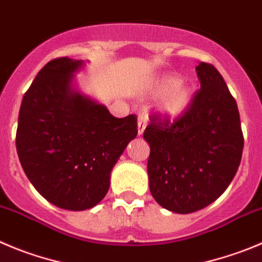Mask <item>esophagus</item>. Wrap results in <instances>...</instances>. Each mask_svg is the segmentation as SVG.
<instances>
[{"label":"esophagus","instance_id":"1","mask_svg":"<svg viewBox=\"0 0 262 262\" xmlns=\"http://www.w3.org/2000/svg\"><path fill=\"white\" fill-rule=\"evenodd\" d=\"M146 121H148V118H146L145 116H139L138 118V135H143L144 131H145V127H146Z\"/></svg>","mask_w":262,"mask_h":262}]
</instances>
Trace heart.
I'll return each instance as SVG.
<instances>
[{
    "label": "heart",
    "instance_id": "b5f03b06",
    "mask_svg": "<svg viewBox=\"0 0 262 262\" xmlns=\"http://www.w3.org/2000/svg\"><path fill=\"white\" fill-rule=\"evenodd\" d=\"M149 95H159L157 111L167 118L176 119L189 109L193 99L191 89L181 82L180 77L172 73H164L156 77L145 86Z\"/></svg>",
    "mask_w": 262,
    "mask_h": 262
}]
</instances>
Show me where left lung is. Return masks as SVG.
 <instances>
[{
  "label": "left lung",
  "mask_w": 262,
  "mask_h": 262,
  "mask_svg": "<svg viewBox=\"0 0 262 262\" xmlns=\"http://www.w3.org/2000/svg\"><path fill=\"white\" fill-rule=\"evenodd\" d=\"M201 90L188 111L170 119L151 116L149 189L157 203L176 213H191L215 202L235 176L243 151L238 106L212 64L195 68Z\"/></svg>",
  "instance_id": "1"
}]
</instances>
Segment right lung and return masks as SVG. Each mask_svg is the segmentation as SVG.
Returning a JSON list of instances; mask_svg holds the SVG:
<instances>
[{
  "instance_id": "obj_1",
  "label": "right lung",
  "mask_w": 262,
  "mask_h": 262,
  "mask_svg": "<svg viewBox=\"0 0 262 262\" xmlns=\"http://www.w3.org/2000/svg\"><path fill=\"white\" fill-rule=\"evenodd\" d=\"M82 60L49 61L24 94L16 150L27 178L63 210L92 208L108 193L111 172L138 135L134 114L116 118L74 87Z\"/></svg>"
}]
</instances>
